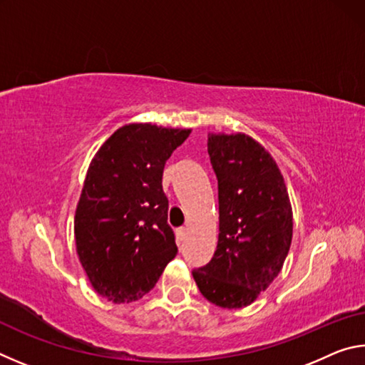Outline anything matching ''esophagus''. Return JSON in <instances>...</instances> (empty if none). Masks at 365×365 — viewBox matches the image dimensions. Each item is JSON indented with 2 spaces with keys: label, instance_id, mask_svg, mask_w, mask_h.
<instances>
[{
  "label": "esophagus",
  "instance_id": "obj_1",
  "mask_svg": "<svg viewBox=\"0 0 365 365\" xmlns=\"http://www.w3.org/2000/svg\"><path fill=\"white\" fill-rule=\"evenodd\" d=\"M187 235H188V228H185V227H182V228H177V232H175L177 242H178V243H182L183 240L187 238Z\"/></svg>",
  "mask_w": 365,
  "mask_h": 365
}]
</instances>
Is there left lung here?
Returning a JSON list of instances; mask_svg holds the SVG:
<instances>
[{
  "label": "left lung",
  "mask_w": 365,
  "mask_h": 365,
  "mask_svg": "<svg viewBox=\"0 0 365 365\" xmlns=\"http://www.w3.org/2000/svg\"><path fill=\"white\" fill-rule=\"evenodd\" d=\"M217 177L219 242L193 270L201 294L224 309L250 306L280 274L293 237V211L279 165L246 133H209Z\"/></svg>",
  "instance_id": "1"
}]
</instances>
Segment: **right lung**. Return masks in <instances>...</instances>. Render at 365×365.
<instances>
[{
	"label": "right lung",
	"mask_w": 365,
	"mask_h": 365,
	"mask_svg": "<svg viewBox=\"0 0 365 365\" xmlns=\"http://www.w3.org/2000/svg\"><path fill=\"white\" fill-rule=\"evenodd\" d=\"M190 133L191 128L127 123L91 159L73 233L86 277L104 299L120 304L143 298L175 257L163 172Z\"/></svg>",
	"instance_id": "obj_1"
}]
</instances>
